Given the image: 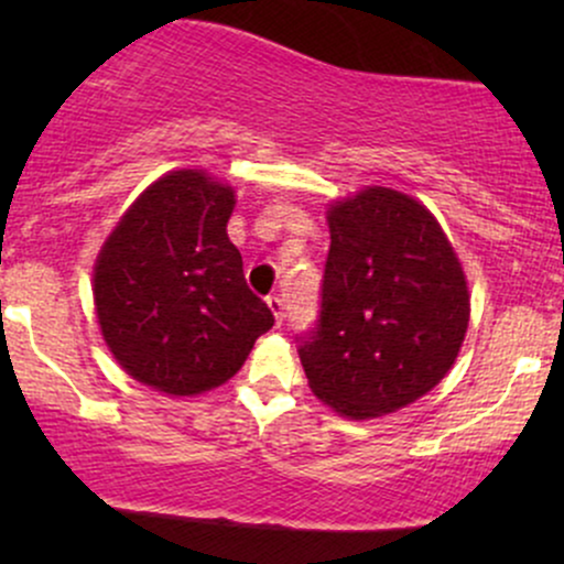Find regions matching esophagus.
Segmentation results:
<instances>
[{
	"label": "esophagus",
	"instance_id": "34e87169",
	"mask_svg": "<svg viewBox=\"0 0 564 564\" xmlns=\"http://www.w3.org/2000/svg\"><path fill=\"white\" fill-rule=\"evenodd\" d=\"M268 307L273 310L275 323H278V326H281L283 318H286V304H283L281 296H268Z\"/></svg>",
	"mask_w": 564,
	"mask_h": 564
}]
</instances>
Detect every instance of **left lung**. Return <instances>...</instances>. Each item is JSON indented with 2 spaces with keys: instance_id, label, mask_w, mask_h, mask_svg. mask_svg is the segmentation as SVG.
Masks as SVG:
<instances>
[{
  "instance_id": "1",
  "label": "left lung",
  "mask_w": 564,
  "mask_h": 564,
  "mask_svg": "<svg viewBox=\"0 0 564 564\" xmlns=\"http://www.w3.org/2000/svg\"><path fill=\"white\" fill-rule=\"evenodd\" d=\"M328 230L321 315L300 360L339 416H384L451 371L469 326L467 275L432 212L390 187L334 200Z\"/></svg>"
}]
</instances>
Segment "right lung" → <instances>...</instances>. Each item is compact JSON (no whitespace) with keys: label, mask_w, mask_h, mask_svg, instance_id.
<instances>
[{"label":"right lung","mask_w":564,"mask_h":564,"mask_svg":"<svg viewBox=\"0 0 564 564\" xmlns=\"http://www.w3.org/2000/svg\"><path fill=\"white\" fill-rule=\"evenodd\" d=\"M230 185L164 174L102 243L93 294L102 339L132 379L185 398L236 377L273 313L246 286L230 243Z\"/></svg>","instance_id":"1"}]
</instances>
